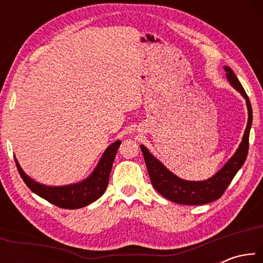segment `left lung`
<instances>
[{"instance_id":"1","label":"left lung","mask_w":263,"mask_h":263,"mask_svg":"<svg viewBox=\"0 0 263 263\" xmlns=\"http://www.w3.org/2000/svg\"><path fill=\"white\" fill-rule=\"evenodd\" d=\"M225 70L230 83L246 99L248 109V123L242 137V141L237 149V152L234 153L233 157L229 160L228 163L215 176L205 181L197 182L182 180L169 172L159 160L155 159L148 152V149L145 146H140L152 185L160 195H162L164 198L169 199V201L183 204V205H201V204L216 201L225 193L226 188H228L231 181L233 180V177L237 174L239 169L241 168L245 160L247 158L249 147V130H251L253 119L252 105L246 91H245L238 78L235 77L233 70L228 67V66L225 67Z\"/></svg>"}]
</instances>
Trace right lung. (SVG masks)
Wrapping results in <instances>:
<instances>
[{
  "mask_svg": "<svg viewBox=\"0 0 263 263\" xmlns=\"http://www.w3.org/2000/svg\"><path fill=\"white\" fill-rule=\"evenodd\" d=\"M119 145H121V140H117L105 149L95 171L87 180L64 186H47L37 183L28 175H25L17 160H15V162L21 177L34 194L62 209H80L95 202L104 194L109 183L111 167H112Z\"/></svg>",
  "mask_w": 263,
  "mask_h": 263,
  "instance_id": "obj_1",
  "label": "right lung"
}]
</instances>
